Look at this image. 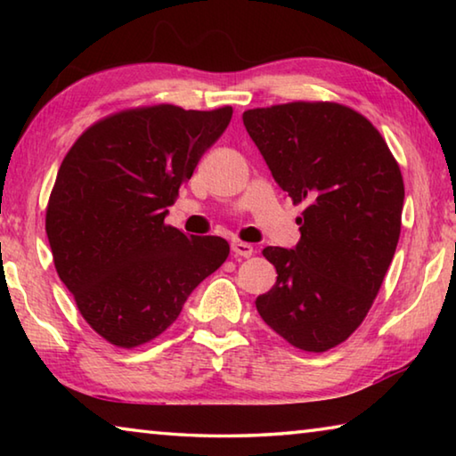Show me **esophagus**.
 I'll list each match as a JSON object with an SVG mask.
<instances>
[{
	"label": "esophagus",
	"instance_id": "esophagus-1",
	"mask_svg": "<svg viewBox=\"0 0 456 456\" xmlns=\"http://www.w3.org/2000/svg\"><path fill=\"white\" fill-rule=\"evenodd\" d=\"M231 251H233L235 257H251L253 256V245L251 243H243V241H233L231 243Z\"/></svg>",
	"mask_w": 456,
	"mask_h": 456
}]
</instances>
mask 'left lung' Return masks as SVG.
I'll use <instances>...</instances> for the list:
<instances>
[{
  "label": "left lung",
  "instance_id": "obj_1",
  "mask_svg": "<svg viewBox=\"0 0 456 456\" xmlns=\"http://www.w3.org/2000/svg\"><path fill=\"white\" fill-rule=\"evenodd\" d=\"M275 183L304 203L293 249L265 247L277 269L256 299L273 331L305 352L348 339L395 257L404 205L398 163L362 114L334 102H289L243 112Z\"/></svg>",
  "mask_w": 456,
  "mask_h": 456
}]
</instances>
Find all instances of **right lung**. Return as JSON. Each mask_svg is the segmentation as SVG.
I'll return each mask as SVG.
<instances>
[{
  "label": "right lung",
  "mask_w": 456,
  "mask_h": 456,
  "mask_svg": "<svg viewBox=\"0 0 456 456\" xmlns=\"http://www.w3.org/2000/svg\"><path fill=\"white\" fill-rule=\"evenodd\" d=\"M233 108H134L92 125L61 160L45 233L60 280L92 330L134 348L171 326L229 243L165 225L167 207Z\"/></svg>",
  "instance_id": "obj_1"
}]
</instances>
